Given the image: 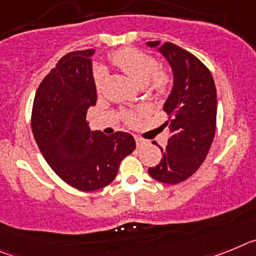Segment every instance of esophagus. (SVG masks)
I'll use <instances>...</instances> for the list:
<instances>
[{
	"label": "esophagus",
	"mask_w": 256,
	"mask_h": 256,
	"mask_svg": "<svg viewBox=\"0 0 256 256\" xmlns=\"http://www.w3.org/2000/svg\"><path fill=\"white\" fill-rule=\"evenodd\" d=\"M134 140H136V144H137V148H144V146H146V144H148L146 140L141 138V137H138V136H134Z\"/></svg>",
	"instance_id": "1"
}]
</instances>
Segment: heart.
<instances>
[{
	"instance_id": "1",
	"label": "heart",
	"mask_w": 256,
	"mask_h": 256,
	"mask_svg": "<svg viewBox=\"0 0 256 256\" xmlns=\"http://www.w3.org/2000/svg\"><path fill=\"white\" fill-rule=\"evenodd\" d=\"M110 60L119 69L134 80L136 83L144 86L148 84L150 92L155 96L164 97L170 92L173 79L166 72L159 69V61L146 52L134 47H126L118 50L110 55ZM106 70L101 66L94 68V82L97 92H101L105 87ZM148 112V108L141 106L134 110H123V120L130 126L137 123L140 116Z\"/></svg>"
}]
</instances>
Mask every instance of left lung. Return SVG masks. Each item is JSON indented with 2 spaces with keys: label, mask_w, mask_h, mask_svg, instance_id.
<instances>
[{
  "label": "left lung",
  "mask_w": 256,
  "mask_h": 256,
  "mask_svg": "<svg viewBox=\"0 0 256 256\" xmlns=\"http://www.w3.org/2000/svg\"><path fill=\"white\" fill-rule=\"evenodd\" d=\"M159 47L174 72V87L164 105L169 115L162 124L169 133L162 158L148 173L166 184L186 180L204 162L216 128V90L210 70L191 52L177 44L148 42Z\"/></svg>",
  "instance_id": "left-lung-1"
}]
</instances>
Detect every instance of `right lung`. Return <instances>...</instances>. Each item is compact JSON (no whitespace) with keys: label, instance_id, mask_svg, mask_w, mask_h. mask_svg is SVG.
<instances>
[{"label":"right lung","instance_id":"1","mask_svg":"<svg viewBox=\"0 0 256 256\" xmlns=\"http://www.w3.org/2000/svg\"><path fill=\"white\" fill-rule=\"evenodd\" d=\"M94 48L66 54L40 82L32 108V130L40 152L61 180L96 191L116 177L122 160L136 148L130 133L90 130L87 110L96 105Z\"/></svg>","mask_w":256,"mask_h":256}]
</instances>
